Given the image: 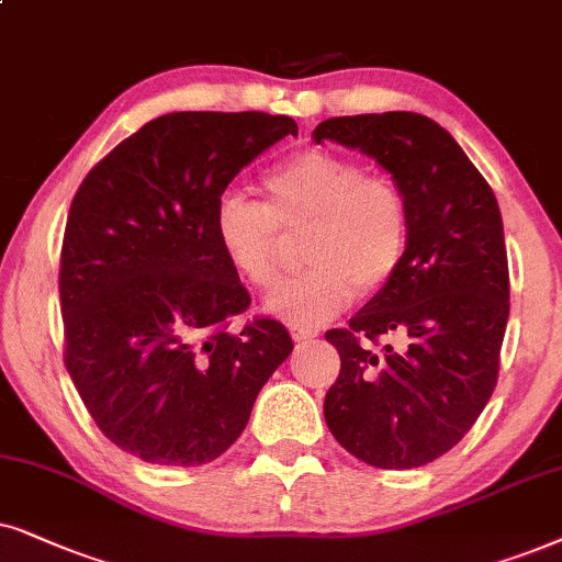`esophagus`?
<instances>
[{
    "label": "esophagus",
    "mask_w": 562,
    "mask_h": 562,
    "mask_svg": "<svg viewBox=\"0 0 562 562\" xmlns=\"http://www.w3.org/2000/svg\"><path fill=\"white\" fill-rule=\"evenodd\" d=\"M290 336H293L295 341H313L318 336V331H316V328L293 324V326H290Z\"/></svg>",
    "instance_id": "esophagus-1"
}]
</instances>
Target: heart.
<instances>
[{"instance_id": "heart-1", "label": "heart", "mask_w": 562, "mask_h": 562, "mask_svg": "<svg viewBox=\"0 0 562 562\" xmlns=\"http://www.w3.org/2000/svg\"><path fill=\"white\" fill-rule=\"evenodd\" d=\"M265 203L223 194L213 213L215 244L238 280L269 290L280 280L290 241L303 238L295 280L267 297L274 316L316 326L347 308L351 297L391 288L408 251V198L391 175L368 171L351 156L305 148L261 179Z\"/></svg>"}]
</instances>
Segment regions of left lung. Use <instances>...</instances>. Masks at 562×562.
Instances as JSON below:
<instances>
[{
  "label": "left lung",
  "instance_id": "8db88e82",
  "mask_svg": "<svg viewBox=\"0 0 562 562\" xmlns=\"http://www.w3.org/2000/svg\"><path fill=\"white\" fill-rule=\"evenodd\" d=\"M313 138L372 156L411 211L398 277L347 328L326 331L341 359L326 424L372 468H422L465 437L498 380L508 259L496 194L458 140L418 112L328 117Z\"/></svg>",
  "mask_w": 562,
  "mask_h": 562
}]
</instances>
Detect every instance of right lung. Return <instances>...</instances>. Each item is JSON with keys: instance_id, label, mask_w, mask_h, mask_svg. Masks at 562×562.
Instances as JSON below:
<instances>
[{"instance_id": "right-lung-1", "label": "right lung", "mask_w": 562, "mask_h": 562, "mask_svg": "<svg viewBox=\"0 0 562 562\" xmlns=\"http://www.w3.org/2000/svg\"><path fill=\"white\" fill-rule=\"evenodd\" d=\"M285 136H297L288 115L169 112L74 194L58 269L64 362L104 437L144 462L221 458L293 351L274 318L231 331L251 297L213 234L231 179Z\"/></svg>"}]
</instances>
